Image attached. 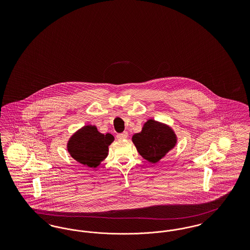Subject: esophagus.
<instances>
[{
    "instance_id": "34e87169",
    "label": "esophagus",
    "mask_w": 250,
    "mask_h": 250,
    "mask_svg": "<svg viewBox=\"0 0 250 250\" xmlns=\"http://www.w3.org/2000/svg\"><path fill=\"white\" fill-rule=\"evenodd\" d=\"M127 133L126 132H124V133H120V134H117V136H116V138H117V140H119V141H123V140H125L126 138H127Z\"/></svg>"
}]
</instances>
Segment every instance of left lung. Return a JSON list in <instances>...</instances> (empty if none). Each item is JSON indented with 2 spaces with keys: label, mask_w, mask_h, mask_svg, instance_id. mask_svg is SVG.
I'll list each match as a JSON object with an SVG mask.
<instances>
[{
  "label": "left lung",
  "mask_w": 250,
  "mask_h": 250,
  "mask_svg": "<svg viewBox=\"0 0 250 250\" xmlns=\"http://www.w3.org/2000/svg\"><path fill=\"white\" fill-rule=\"evenodd\" d=\"M132 142L144 159L155 164L175 147L177 137L170 126L149 119L140 133L133 135Z\"/></svg>",
  "instance_id": "left-lung-1"
}]
</instances>
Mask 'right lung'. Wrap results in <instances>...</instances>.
<instances>
[{
    "instance_id": "1",
    "label": "right lung",
    "mask_w": 250,
    "mask_h": 250,
    "mask_svg": "<svg viewBox=\"0 0 250 250\" xmlns=\"http://www.w3.org/2000/svg\"><path fill=\"white\" fill-rule=\"evenodd\" d=\"M114 137L97 130L95 125H85L74 133L67 143V151L72 157L90 167H96L106 158L108 146Z\"/></svg>"
}]
</instances>
